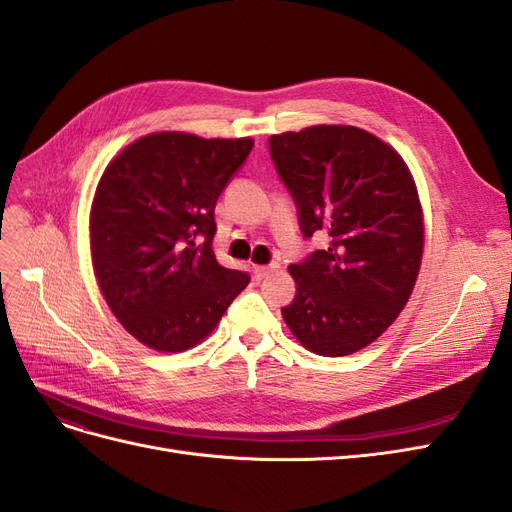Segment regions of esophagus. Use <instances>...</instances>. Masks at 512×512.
I'll return each instance as SVG.
<instances>
[{"label": "esophagus", "mask_w": 512, "mask_h": 512, "mask_svg": "<svg viewBox=\"0 0 512 512\" xmlns=\"http://www.w3.org/2000/svg\"><path fill=\"white\" fill-rule=\"evenodd\" d=\"M277 269V265L273 262V265H254L252 267V271H254V280H265V277L271 273V271H275Z\"/></svg>", "instance_id": "obj_1"}]
</instances>
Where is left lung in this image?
Instances as JSON below:
<instances>
[{"label":"left lung","mask_w":512,"mask_h":512,"mask_svg":"<svg viewBox=\"0 0 512 512\" xmlns=\"http://www.w3.org/2000/svg\"><path fill=\"white\" fill-rule=\"evenodd\" d=\"M269 153L301 235L329 239L288 267L297 294L282 316L307 350L352 354L391 327L421 267L423 218L408 166L354 126L273 134Z\"/></svg>","instance_id":"obj_1"}]
</instances>
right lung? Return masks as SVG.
I'll use <instances>...</instances> for the list:
<instances>
[{
  "label": "right lung",
  "instance_id": "1",
  "mask_svg": "<svg viewBox=\"0 0 512 512\" xmlns=\"http://www.w3.org/2000/svg\"><path fill=\"white\" fill-rule=\"evenodd\" d=\"M252 138L158 132L106 166L91 207V258L108 307L138 342L160 352L196 346L250 275L213 254L215 203Z\"/></svg>",
  "mask_w": 512,
  "mask_h": 512
}]
</instances>
